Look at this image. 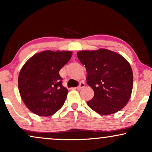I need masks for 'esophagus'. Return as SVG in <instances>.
<instances>
[{
	"instance_id": "34e87169",
	"label": "esophagus",
	"mask_w": 152,
	"mask_h": 152,
	"mask_svg": "<svg viewBox=\"0 0 152 152\" xmlns=\"http://www.w3.org/2000/svg\"><path fill=\"white\" fill-rule=\"evenodd\" d=\"M84 86H85V83H83V82H81V83H80L79 86L76 87V89H78V90H79V89H81V88H83V87H84Z\"/></svg>"
}]
</instances>
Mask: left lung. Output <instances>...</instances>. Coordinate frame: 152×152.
Wrapping results in <instances>:
<instances>
[{
	"label": "left lung",
	"mask_w": 152,
	"mask_h": 152,
	"mask_svg": "<svg viewBox=\"0 0 152 152\" xmlns=\"http://www.w3.org/2000/svg\"><path fill=\"white\" fill-rule=\"evenodd\" d=\"M86 67V83L94 96L87 104L101 115L115 114L129 100L133 88V72L121 55L110 50H81L77 53Z\"/></svg>",
	"instance_id": "1"
}]
</instances>
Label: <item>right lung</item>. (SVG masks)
<instances>
[{
	"label": "right lung",
	"mask_w": 152,
	"mask_h": 152,
	"mask_svg": "<svg viewBox=\"0 0 152 152\" xmlns=\"http://www.w3.org/2000/svg\"><path fill=\"white\" fill-rule=\"evenodd\" d=\"M72 52L48 50L26 61L18 76L20 95L28 109L41 116H51L64 105L68 90L62 86L59 71Z\"/></svg>",
	"instance_id": "add662e5"
}]
</instances>
